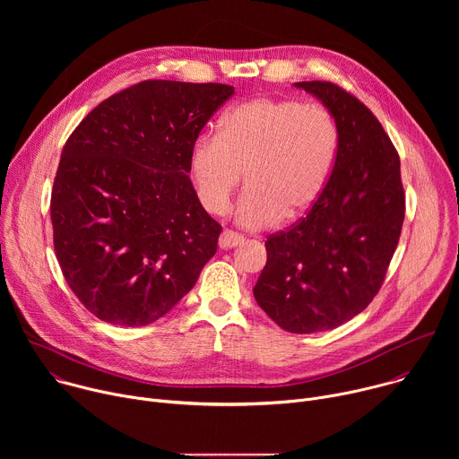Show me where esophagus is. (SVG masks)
<instances>
[{
	"label": "esophagus",
	"mask_w": 459,
	"mask_h": 459,
	"mask_svg": "<svg viewBox=\"0 0 459 459\" xmlns=\"http://www.w3.org/2000/svg\"><path fill=\"white\" fill-rule=\"evenodd\" d=\"M243 241H245L243 236H239V234H236V232H232V230H223L221 236H220V239H218V245H220V248L227 250V248H234V247L241 245Z\"/></svg>",
	"instance_id": "esophagus-1"
}]
</instances>
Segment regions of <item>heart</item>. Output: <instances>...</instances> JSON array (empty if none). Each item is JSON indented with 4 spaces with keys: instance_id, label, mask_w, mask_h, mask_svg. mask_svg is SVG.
<instances>
[{
    "instance_id": "1",
    "label": "heart",
    "mask_w": 459,
    "mask_h": 459,
    "mask_svg": "<svg viewBox=\"0 0 459 459\" xmlns=\"http://www.w3.org/2000/svg\"><path fill=\"white\" fill-rule=\"evenodd\" d=\"M340 149L333 112L319 103L254 98L234 105L218 121V136L204 134L188 154L195 198L211 214H223L245 170L234 218L259 230L281 218L305 216L331 179Z\"/></svg>"
}]
</instances>
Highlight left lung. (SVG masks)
Here are the masks:
<instances>
[{"mask_svg":"<svg viewBox=\"0 0 459 459\" xmlns=\"http://www.w3.org/2000/svg\"><path fill=\"white\" fill-rule=\"evenodd\" d=\"M338 123L340 149L321 198L267 241L254 298L274 323L312 334L347 323L377 294L405 218L400 156L376 116L329 82H299Z\"/></svg>","mask_w":459,"mask_h":459,"instance_id":"obj_1","label":"left lung"}]
</instances>
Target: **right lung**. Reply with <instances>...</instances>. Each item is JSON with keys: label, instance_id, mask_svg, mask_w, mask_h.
Instances as JSON below:
<instances>
[{"label": "right lung", "instance_id": "right-lung-1", "mask_svg": "<svg viewBox=\"0 0 459 459\" xmlns=\"http://www.w3.org/2000/svg\"><path fill=\"white\" fill-rule=\"evenodd\" d=\"M232 94L221 83L142 82L100 103L65 143L50 198L54 248L101 321L163 317L216 254L221 227L195 198L188 154Z\"/></svg>", "mask_w": 459, "mask_h": 459}]
</instances>
